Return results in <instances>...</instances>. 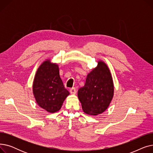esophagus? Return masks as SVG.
<instances>
[{"mask_svg": "<svg viewBox=\"0 0 153 153\" xmlns=\"http://www.w3.org/2000/svg\"><path fill=\"white\" fill-rule=\"evenodd\" d=\"M76 92H77V90H76V89L75 87H72V88H71V89H70V93L71 94H72V95L76 94Z\"/></svg>", "mask_w": 153, "mask_h": 153, "instance_id": "esophagus-1", "label": "esophagus"}]
</instances>
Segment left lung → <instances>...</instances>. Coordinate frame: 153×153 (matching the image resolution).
<instances>
[{
    "label": "left lung",
    "instance_id": "1",
    "mask_svg": "<svg viewBox=\"0 0 153 153\" xmlns=\"http://www.w3.org/2000/svg\"><path fill=\"white\" fill-rule=\"evenodd\" d=\"M114 95L111 72L102 61L87 76L85 85L78 90L77 96L85 114L96 116L108 107Z\"/></svg>",
    "mask_w": 153,
    "mask_h": 153
}]
</instances>
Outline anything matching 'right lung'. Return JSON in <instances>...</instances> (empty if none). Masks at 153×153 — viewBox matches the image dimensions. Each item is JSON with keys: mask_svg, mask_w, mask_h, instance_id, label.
Returning a JSON list of instances; mask_svg holds the SVG:
<instances>
[{"mask_svg": "<svg viewBox=\"0 0 153 153\" xmlns=\"http://www.w3.org/2000/svg\"><path fill=\"white\" fill-rule=\"evenodd\" d=\"M33 93L38 105L47 112L59 111L69 95L59 76V66L46 59L38 68L33 83Z\"/></svg>", "mask_w": 153, "mask_h": 153, "instance_id": "1", "label": "right lung"}]
</instances>
